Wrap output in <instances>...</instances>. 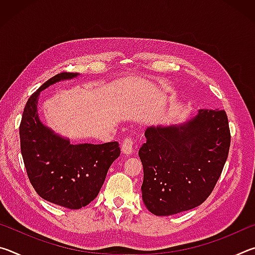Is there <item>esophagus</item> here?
<instances>
[{
	"label": "esophagus",
	"mask_w": 255,
	"mask_h": 255,
	"mask_svg": "<svg viewBox=\"0 0 255 255\" xmlns=\"http://www.w3.org/2000/svg\"><path fill=\"white\" fill-rule=\"evenodd\" d=\"M135 141H133L131 138H125V140L123 141L122 145V152L125 155H131L133 152H135Z\"/></svg>",
	"instance_id": "esophagus-1"
}]
</instances>
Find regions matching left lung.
<instances>
[{
    "mask_svg": "<svg viewBox=\"0 0 255 255\" xmlns=\"http://www.w3.org/2000/svg\"><path fill=\"white\" fill-rule=\"evenodd\" d=\"M139 148L141 197L150 213L171 216L201 205L228 156L231 132L224 110L200 109L182 124L152 126Z\"/></svg>",
    "mask_w": 255,
    "mask_h": 255,
    "instance_id": "8db88e82",
    "label": "left lung"
}]
</instances>
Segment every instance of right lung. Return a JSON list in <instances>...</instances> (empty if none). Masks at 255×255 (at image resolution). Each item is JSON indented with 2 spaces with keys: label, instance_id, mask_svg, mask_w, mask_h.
I'll return each mask as SVG.
<instances>
[{
  "label": "right lung",
  "instance_id": "right-lung-1",
  "mask_svg": "<svg viewBox=\"0 0 255 255\" xmlns=\"http://www.w3.org/2000/svg\"><path fill=\"white\" fill-rule=\"evenodd\" d=\"M79 75L64 72L45 82L28 99L19 130L21 154L32 187L42 199L68 209H80L96 199L108 170L120 155L117 141L74 145L40 122V92Z\"/></svg>",
  "mask_w": 255,
  "mask_h": 255
}]
</instances>
